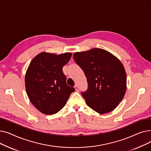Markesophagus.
Masks as SVG:
<instances>
[{"label":"esophagus","instance_id":"esophagus-1","mask_svg":"<svg viewBox=\"0 0 151 151\" xmlns=\"http://www.w3.org/2000/svg\"><path fill=\"white\" fill-rule=\"evenodd\" d=\"M75 90L76 91H78L79 90V88H78V85H75Z\"/></svg>","mask_w":151,"mask_h":151}]
</instances>
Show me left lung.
Listing matches in <instances>:
<instances>
[{"mask_svg":"<svg viewBox=\"0 0 151 151\" xmlns=\"http://www.w3.org/2000/svg\"><path fill=\"white\" fill-rule=\"evenodd\" d=\"M73 59L86 76L88 89L82 92L86 104L99 114L114 109L127 89V76L121 62L100 48L76 52Z\"/></svg>","mask_w":151,"mask_h":151,"instance_id":"obj_1","label":"left lung"}]
</instances>
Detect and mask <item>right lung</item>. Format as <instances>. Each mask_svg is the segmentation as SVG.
<instances>
[{
  "label": "right lung",
  "mask_w": 151,
  "mask_h": 151,
  "mask_svg": "<svg viewBox=\"0 0 151 151\" xmlns=\"http://www.w3.org/2000/svg\"><path fill=\"white\" fill-rule=\"evenodd\" d=\"M71 55V52L57 55L43 52L30 63L25 76L26 90L32 104L41 113H57L75 91L67 85L62 71Z\"/></svg>",
  "instance_id": "1"
}]
</instances>
